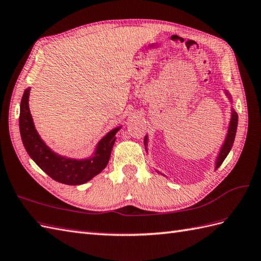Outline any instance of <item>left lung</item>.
<instances>
[{
    "mask_svg": "<svg viewBox=\"0 0 261 261\" xmlns=\"http://www.w3.org/2000/svg\"><path fill=\"white\" fill-rule=\"evenodd\" d=\"M225 93L228 96V99L230 100V102H232L231 94L229 93V91L225 90ZM237 126H238V114H237V112L233 110V109H231V117H230V121H229V126H228L227 136H226L225 141H223L221 148L219 150V152H218V155H217V158H216L215 170H217V169L221 166V163L223 162V160L227 158V155L229 154L230 150H231L233 141H234L236 132H237ZM144 144L148 145V135L145 136V138H144ZM156 172H159V171H156Z\"/></svg>",
    "mask_w": 261,
    "mask_h": 261,
    "instance_id": "1",
    "label": "left lung"
}]
</instances>
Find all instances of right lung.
Here are the masks:
<instances>
[{
	"mask_svg": "<svg viewBox=\"0 0 261 261\" xmlns=\"http://www.w3.org/2000/svg\"><path fill=\"white\" fill-rule=\"evenodd\" d=\"M31 88L25 89L20 107V133L22 142L31 159L47 175L64 185L77 186L88 182L108 166L117 132L122 125L117 126L96 143L94 152L88 158L74 159L61 155L46 145L36 131L32 114L30 112L29 96Z\"/></svg>",
	"mask_w": 261,
	"mask_h": 261,
	"instance_id": "right-lung-1",
	"label": "right lung"
}]
</instances>
